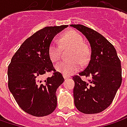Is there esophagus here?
Instances as JSON below:
<instances>
[{
  "mask_svg": "<svg viewBox=\"0 0 127 127\" xmlns=\"http://www.w3.org/2000/svg\"><path fill=\"white\" fill-rule=\"evenodd\" d=\"M63 77H64V79H66V78H70V76H68V75H66V74H63Z\"/></svg>",
  "mask_w": 127,
  "mask_h": 127,
  "instance_id": "1",
  "label": "esophagus"
}]
</instances>
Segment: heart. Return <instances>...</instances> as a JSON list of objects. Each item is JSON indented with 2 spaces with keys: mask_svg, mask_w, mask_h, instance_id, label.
Listing matches in <instances>:
<instances>
[{
  "mask_svg": "<svg viewBox=\"0 0 127 127\" xmlns=\"http://www.w3.org/2000/svg\"><path fill=\"white\" fill-rule=\"evenodd\" d=\"M59 42L63 49L68 47L69 60L59 62L55 66L57 71L66 75L75 73L81 67L80 63L85 64L89 59V51L83 44V39L76 31L70 30L64 33L59 39ZM49 56L52 62H57L61 56V47L56 42H52L48 49Z\"/></svg>",
  "mask_w": 127,
  "mask_h": 127,
  "instance_id": "obj_1",
  "label": "heart"
}]
</instances>
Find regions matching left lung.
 <instances>
[{"mask_svg":"<svg viewBox=\"0 0 127 127\" xmlns=\"http://www.w3.org/2000/svg\"><path fill=\"white\" fill-rule=\"evenodd\" d=\"M71 26L85 35L91 47L88 66L73 76L75 106L84 114L99 113L111 105L121 85V62L114 46L100 33L83 25ZM83 76L91 79L85 81Z\"/></svg>","mask_w":127,"mask_h":127,"instance_id":"left-lung-1","label":"left lung"}]
</instances>
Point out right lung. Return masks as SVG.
Instances as JSON below:
<instances>
[{
	"mask_svg": "<svg viewBox=\"0 0 127 127\" xmlns=\"http://www.w3.org/2000/svg\"><path fill=\"white\" fill-rule=\"evenodd\" d=\"M67 27H46L34 33L20 46L8 66L9 90L20 108L30 115L44 117L56 109V89L64 78L54 68L48 49L54 36ZM51 71L52 76L43 78Z\"/></svg>",
	"mask_w": 127,
	"mask_h": 127,
	"instance_id": "obj_1",
	"label": "right lung"
}]
</instances>
